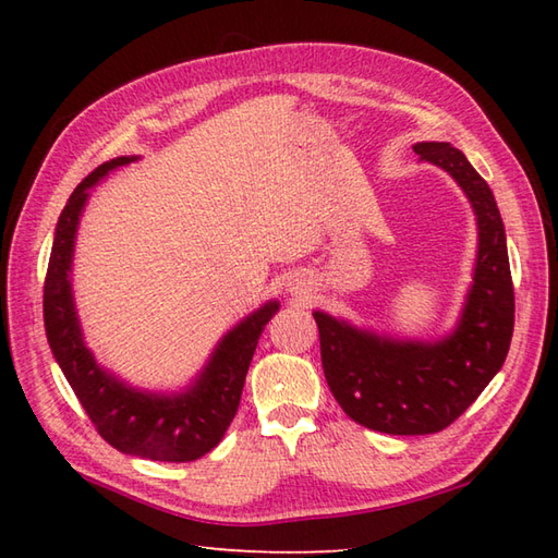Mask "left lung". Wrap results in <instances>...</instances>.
Masks as SVG:
<instances>
[{"label": "left lung", "instance_id": "8db88e82", "mask_svg": "<svg viewBox=\"0 0 558 558\" xmlns=\"http://www.w3.org/2000/svg\"><path fill=\"white\" fill-rule=\"evenodd\" d=\"M412 148L453 177L477 218V264L456 330L434 342L398 340L314 312L338 405L366 429L393 436L436 434L453 424L504 366L515 314L506 230L489 184L446 141Z\"/></svg>", "mask_w": 558, "mask_h": 558}]
</instances>
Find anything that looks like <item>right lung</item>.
Masks as SVG:
<instances>
[{
  "mask_svg": "<svg viewBox=\"0 0 558 558\" xmlns=\"http://www.w3.org/2000/svg\"><path fill=\"white\" fill-rule=\"evenodd\" d=\"M138 160L120 156L102 162L69 196L57 220L50 264L45 276V330L59 369L74 388L83 410L98 434L126 456L162 462H189L206 456L220 444L240 408L244 378L258 338L280 310L272 300L248 314L228 336H222L194 384L182 393H148L124 384L93 357L81 333L74 294H71V258L83 206L90 189L114 168Z\"/></svg>",
  "mask_w": 558,
  "mask_h": 558,
  "instance_id": "right-lung-1",
  "label": "right lung"
}]
</instances>
